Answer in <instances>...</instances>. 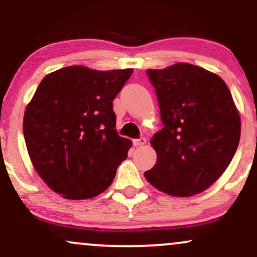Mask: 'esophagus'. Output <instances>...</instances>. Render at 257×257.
<instances>
[{
	"instance_id": "1",
	"label": "esophagus",
	"mask_w": 257,
	"mask_h": 257,
	"mask_svg": "<svg viewBox=\"0 0 257 257\" xmlns=\"http://www.w3.org/2000/svg\"><path fill=\"white\" fill-rule=\"evenodd\" d=\"M146 144V139L145 138H140V139H135V140H133V145L135 147H139V146H143Z\"/></svg>"
}]
</instances>
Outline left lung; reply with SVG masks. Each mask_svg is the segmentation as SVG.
Returning <instances> with one entry per match:
<instances>
[{
  "label": "left lung",
  "mask_w": 257,
  "mask_h": 257,
  "mask_svg": "<svg viewBox=\"0 0 257 257\" xmlns=\"http://www.w3.org/2000/svg\"><path fill=\"white\" fill-rule=\"evenodd\" d=\"M164 126L153 135L145 178L162 192L190 197L222 175L237 151L240 117L222 78L192 64L147 70Z\"/></svg>",
  "instance_id": "1"
}]
</instances>
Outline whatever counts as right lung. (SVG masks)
Returning <instances> with one entry per match:
<instances>
[{"label": "right lung", "instance_id": "1", "mask_svg": "<svg viewBox=\"0 0 257 257\" xmlns=\"http://www.w3.org/2000/svg\"><path fill=\"white\" fill-rule=\"evenodd\" d=\"M133 69L69 66L47 75L26 106L23 132L38 175L66 199L102 193L128 156L113 101Z\"/></svg>", "mask_w": 257, "mask_h": 257}]
</instances>
